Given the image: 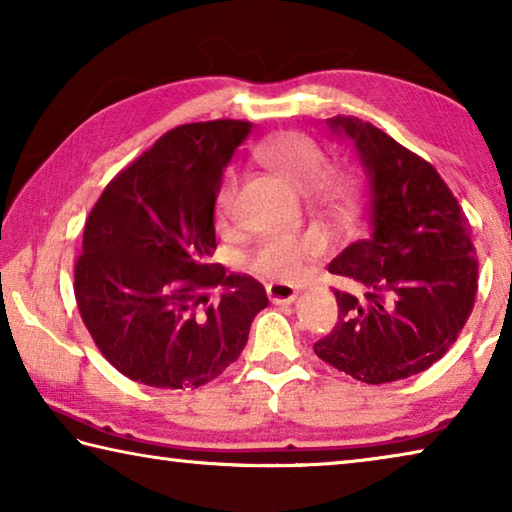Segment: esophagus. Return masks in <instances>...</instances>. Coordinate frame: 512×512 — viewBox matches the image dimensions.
<instances>
[{
    "label": "esophagus",
    "instance_id": "obj_1",
    "mask_svg": "<svg viewBox=\"0 0 512 512\" xmlns=\"http://www.w3.org/2000/svg\"><path fill=\"white\" fill-rule=\"evenodd\" d=\"M266 293H268V300L275 302V305H289V302L296 300L298 289L287 282H271L266 284Z\"/></svg>",
    "mask_w": 512,
    "mask_h": 512
}]
</instances>
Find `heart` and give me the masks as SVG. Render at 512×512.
Segmentation results:
<instances>
[{
    "mask_svg": "<svg viewBox=\"0 0 512 512\" xmlns=\"http://www.w3.org/2000/svg\"><path fill=\"white\" fill-rule=\"evenodd\" d=\"M255 155L266 167L280 173L300 192H311L327 207H339L350 196L352 178L341 169L327 167V155L316 140L302 133H282L257 146ZM237 173L228 171L216 192V214L230 219L235 210ZM325 253V239L314 232L305 235H273L259 241L250 253L248 266L255 273L275 282H293L305 271V266Z\"/></svg>",
    "mask_w": 512,
    "mask_h": 512,
    "instance_id": "obj_1",
    "label": "heart"
}]
</instances>
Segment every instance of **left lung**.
I'll use <instances>...</instances> for the list:
<instances>
[{"instance_id":"left-lung-1","label":"left lung","mask_w":512,"mask_h":512,"mask_svg":"<svg viewBox=\"0 0 512 512\" xmlns=\"http://www.w3.org/2000/svg\"><path fill=\"white\" fill-rule=\"evenodd\" d=\"M370 178L372 232L329 264L363 298L334 291L339 323L314 352L366 384L427 370L458 339L476 296L472 228L440 173L391 135L357 117H332Z\"/></svg>"}]
</instances>
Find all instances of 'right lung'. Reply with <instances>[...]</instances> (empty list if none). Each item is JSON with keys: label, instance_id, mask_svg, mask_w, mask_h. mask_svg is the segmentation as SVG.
Returning a JSON list of instances; mask_svg holds the SVG:
<instances>
[{"label": "right lung", "instance_id": "1", "mask_svg": "<svg viewBox=\"0 0 512 512\" xmlns=\"http://www.w3.org/2000/svg\"><path fill=\"white\" fill-rule=\"evenodd\" d=\"M253 124L214 119L164 133L103 189L85 221L74 296L94 343L128 379L198 388L239 359L268 305L250 275L210 264L223 169ZM222 287L210 303L207 288Z\"/></svg>", "mask_w": 512, "mask_h": 512}]
</instances>
